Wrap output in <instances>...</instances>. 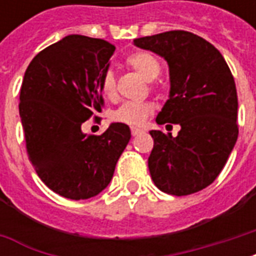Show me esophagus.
Here are the masks:
<instances>
[{
  "mask_svg": "<svg viewBox=\"0 0 256 256\" xmlns=\"http://www.w3.org/2000/svg\"><path fill=\"white\" fill-rule=\"evenodd\" d=\"M142 133V130H141V128H132V134H133V136H138V134H141Z\"/></svg>",
  "mask_w": 256,
  "mask_h": 256,
  "instance_id": "1",
  "label": "esophagus"
}]
</instances>
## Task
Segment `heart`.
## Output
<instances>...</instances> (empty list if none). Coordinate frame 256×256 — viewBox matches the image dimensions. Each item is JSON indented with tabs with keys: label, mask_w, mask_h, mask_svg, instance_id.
Instances as JSON below:
<instances>
[{
	"label": "heart",
	"mask_w": 256,
	"mask_h": 256,
	"mask_svg": "<svg viewBox=\"0 0 256 256\" xmlns=\"http://www.w3.org/2000/svg\"><path fill=\"white\" fill-rule=\"evenodd\" d=\"M126 63L137 72L145 78L146 80L155 79L160 74V64L158 58L148 52H137L130 54L126 58ZM116 84H115V76L111 71L104 74L101 79V92L106 97H112L115 94ZM152 111V106L145 101H124L122 106L114 111L112 118L114 120L128 124H140L150 116Z\"/></svg>",
	"instance_id": "heart-1"
}]
</instances>
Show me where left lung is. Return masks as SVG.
Returning a JSON list of instances; mask_svg holds the SVG:
<instances>
[{"label": "left lung", "mask_w": 256, "mask_h": 256, "mask_svg": "<svg viewBox=\"0 0 256 256\" xmlns=\"http://www.w3.org/2000/svg\"><path fill=\"white\" fill-rule=\"evenodd\" d=\"M134 45L168 64V100L156 123L181 126L177 137L150 132L155 142L148 158L150 177L160 190L176 196L207 188L222 172L238 136L236 84L225 58L188 31L142 36Z\"/></svg>", "instance_id": "obj_1"}]
</instances>
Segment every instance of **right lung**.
Instances as JSON below:
<instances>
[{
    "mask_svg": "<svg viewBox=\"0 0 256 256\" xmlns=\"http://www.w3.org/2000/svg\"><path fill=\"white\" fill-rule=\"evenodd\" d=\"M115 46L71 34L32 58L20 89L19 114L27 152L38 177L63 198L84 200L111 182L130 128L111 123L88 136L82 123L101 111V79Z\"/></svg>",
    "mask_w": 256,
    "mask_h": 256,
    "instance_id": "right-lung-1",
    "label": "right lung"
}]
</instances>
